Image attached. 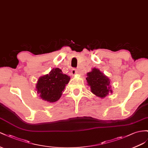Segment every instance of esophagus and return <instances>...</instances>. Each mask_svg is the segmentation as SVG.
I'll use <instances>...</instances> for the list:
<instances>
[{
    "mask_svg": "<svg viewBox=\"0 0 148 148\" xmlns=\"http://www.w3.org/2000/svg\"><path fill=\"white\" fill-rule=\"evenodd\" d=\"M71 73L73 75H75L77 73V70L76 69H73L71 71Z\"/></svg>",
    "mask_w": 148,
    "mask_h": 148,
    "instance_id": "obj_1",
    "label": "esophagus"
}]
</instances>
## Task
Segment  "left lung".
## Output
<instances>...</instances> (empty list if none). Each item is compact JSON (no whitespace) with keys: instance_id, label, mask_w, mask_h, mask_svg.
Instances as JSON below:
<instances>
[{"instance_id":"obj_1","label":"left lung","mask_w":148,"mask_h":148,"mask_svg":"<svg viewBox=\"0 0 148 148\" xmlns=\"http://www.w3.org/2000/svg\"><path fill=\"white\" fill-rule=\"evenodd\" d=\"M87 85L90 87L91 92L96 96L104 98L109 92L112 93L110 86V79L99 69L94 68L87 74Z\"/></svg>"}]
</instances>
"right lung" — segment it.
<instances>
[{
	"mask_svg": "<svg viewBox=\"0 0 148 148\" xmlns=\"http://www.w3.org/2000/svg\"><path fill=\"white\" fill-rule=\"evenodd\" d=\"M70 77L63 74L59 68H53L48 74L38 80L36 88L40 97L50 103L55 102L60 99Z\"/></svg>",
	"mask_w": 148,
	"mask_h": 148,
	"instance_id": "obj_1",
	"label": "right lung"
}]
</instances>
